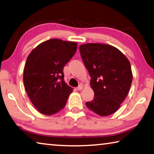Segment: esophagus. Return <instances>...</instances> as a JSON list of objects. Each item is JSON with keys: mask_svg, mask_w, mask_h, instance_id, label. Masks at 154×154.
<instances>
[{"mask_svg": "<svg viewBox=\"0 0 154 154\" xmlns=\"http://www.w3.org/2000/svg\"><path fill=\"white\" fill-rule=\"evenodd\" d=\"M82 89H83V87H82V85H79V86L76 88L77 90H82Z\"/></svg>", "mask_w": 154, "mask_h": 154, "instance_id": "esophagus-1", "label": "esophagus"}]
</instances>
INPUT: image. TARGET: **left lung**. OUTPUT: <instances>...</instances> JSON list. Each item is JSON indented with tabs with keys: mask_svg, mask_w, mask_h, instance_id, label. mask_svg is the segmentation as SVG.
Masks as SVG:
<instances>
[{
	"mask_svg": "<svg viewBox=\"0 0 154 154\" xmlns=\"http://www.w3.org/2000/svg\"><path fill=\"white\" fill-rule=\"evenodd\" d=\"M89 72L94 98L86 102L100 116L112 115L125 99L132 82L130 63L120 50L110 45L85 44L79 47Z\"/></svg>",
	"mask_w": 154,
	"mask_h": 154,
	"instance_id": "1",
	"label": "left lung"
}]
</instances>
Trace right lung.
Masks as SVG:
<instances>
[{"mask_svg": "<svg viewBox=\"0 0 154 154\" xmlns=\"http://www.w3.org/2000/svg\"><path fill=\"white\" fill-rule=\"evenodd\" d=\"M77 43L52 39L38 45L27 57L25 89L34 106L45 115L65 107L72 88L64 81L63 67L74 56Z\"/></svg>", "mask_w": 154, "mask_h": 154, "instance_id": "obj_1", "label": "right lung"}]
</instances>
